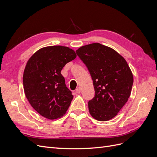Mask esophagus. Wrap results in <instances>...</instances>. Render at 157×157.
Returning a JSON list of instances; mask_svg holds the SVG:
<instances>
[{
	"label": "esophagus",
	"instance_id": "1",
	"mask_svg": "<svg viewBox=\"0 0 157 157\" xmlns=\"http://www.w3.org/2000/svg\"><path fill=\"white\" fill-rule=\"evenodd\" d=\"M76 93L77 94H80V92H81V89H80V88H77V89H76Z\"/></svg>",
	"mask_w": 157,
	"mask_h": 157
}]
</instances>
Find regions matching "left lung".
Instances as JSON below:
<instances>
[{
  "mask_svg": "<svg viewBox=\"0 0 157 157\" xmlns=\"http://www.w3.org/2000/svg\"><path fill=\"white\" fill-rule=\"evenodd\" d=\"M94 82L95 96L88 102L90 114L99 121L116 117L129 98L134 78L126 61L117 51L99 43L76 51Z\"/></svg>",
  "mask_w": 157,
  "mask_h": 157,
  "instance_id": "obj_1",
  "label": "left lung"
}]
</instances>
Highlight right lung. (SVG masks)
Here are the masks:
<instances>
[{"label": "right lung", "mask_w": 157, "mask_h": 157, "mask_svg": "<svg viewBox=\"0 0 157 157\" xmlns=\"http://www.w3.org/2000/svg\"><path fill=\"white\" fill-rule=\"evenodd\" d=\"M77 57L69 47L42 48L27 61L23 75V89L32 107L49 120L62 117L73 98L61 74L63 67Z\"/></svg>", "instance_id": "obj_1"}]
</instances>
